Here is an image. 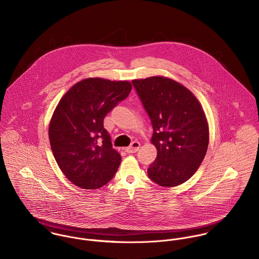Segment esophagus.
<instances>
[{
    "label": "esophagus",
    "mask_w": 259,
    "mask_h": 259,
    "mask_svg": "<svg viewBox=\"0 0 259 259\" xmlns=\"http://www.w3.org/2000/svg\"><path fill=\"white\" fill-rule=\"evenodd\" d=\"M140 147H141V143L139 141H134L128 147L125 148V151L127 153H135L140 149Z\"/></svg>",
    "instance_id": "34e87169"
}]
</instances>
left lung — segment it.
Listing matches in <instances>:
<instances>
[{
	"mask_svg": "<svg viewBox=\"0 0 259 259\" xmlns=\"http://www.w3.org/2000/svg\"><path fill=\"white\" fill-rule=\"evenodd\" d=\"M151 120V141L157 149L148 177L163 187L190 179L209 144V126L197 98L178 82L161 76L132 81Z\"/></svg>",
	"mask_w": 259,
	"mask_h": 259,
	"instance_id": "obj_1",
	"label": "left lung"
}]
</instances>
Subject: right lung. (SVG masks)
I'll use <instances>...</instances> for the list:
<instances>
[{"instance_id":"obj_1","label":"right lung","mask_w":259,"mask_h":259,"mask_svg":"<svg viewBox=\"0 0 259 259\" xmlns=\"http://www.w3.org/2000/svg\"><path fill=\"white\" fill-rule=\"evenodd\" d=\"M131 90L127 81L88 78L59 101L48 136L57 164L74 185L100 188L116 174L121 158L112 146L104 118Z\"/></svg>"}]
</instances>
